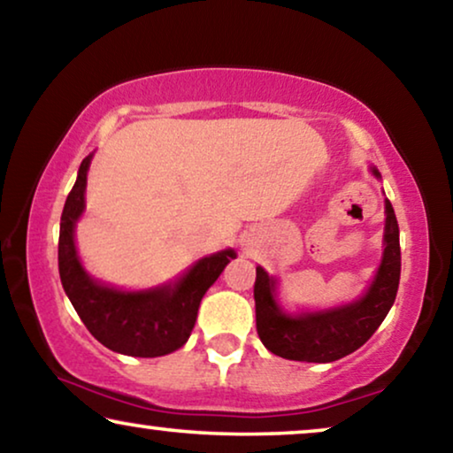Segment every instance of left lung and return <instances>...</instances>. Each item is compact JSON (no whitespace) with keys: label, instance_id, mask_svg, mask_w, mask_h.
I'll return each instance as SVG.
<instances>
[{"label":"left lung","instance_id":"obj_1","mask_svg":"<svg viewBox=\"0 0 453 453\" xmlns=\"http://www.w3.org/2000/svg\"><path fill=\"white\" fill-rule=\"evenodd\" d=\"M373 176L380 172L372 168ZM392 203L386 199L384 254L369 289L353 303L339 308L285 314L277 303V279L257 266L254 302H257V333L263 345L283 359L330 363L365 345L396 299L400 281V235Z\"/></svg>","mask_w":453,"mask_h":453}]
</instances>
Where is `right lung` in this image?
Returning <instances> with one entry per match:
<instances>
[{
    "instance_id": "add662e5",
    "label": "right lung",
    "mask_w": 453,
    "mask_h": 453,
    "mask_svg": "<svg viewBox=\"0 0 453 453\" xmlns=\"http://www.w3.org/2000/svg\"><path fill=\"white\" fill-rule=\"evenodd\" d=\"M84 157L78 180L67 195L59 229V275L69 302L92 336L114 353L129 357H162L188 341L201 299L218 281L232 248L201 258L174 283L143 291H123L96 281L84 271L75 250V224L84 213L88 168Z\"/></svg>"
}]
</instances>
